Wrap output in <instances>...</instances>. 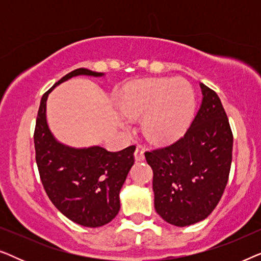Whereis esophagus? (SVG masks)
<instances>
[{
	"label": "esophagus",
	"mask_w": 261,
	"mask_h": 261,
	"mask_svg": "<svg viewBox=\"0 0 261 261\" xmlns=\"http://www.w3.org/2000/svg\"><path fill=\"white\" fill-rule=\"evenodd\" d=\"M134 156H135V160H137V162H142V160L145 159V151L141 146H138V147L135 148Z\"/></svg>",
	"instance_id": "esophagus-1"
}]
</instances>
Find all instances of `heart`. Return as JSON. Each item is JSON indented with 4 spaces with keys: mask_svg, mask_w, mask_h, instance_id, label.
<instances>
[{
    "mask_svg": "<svg viewBox=\"0 0 261 261\" xmlns=\"http://www.w3.org/2000/svg\"><path fill=\"white\" fill-rule=\"evenodd\" d=\"M121 108L129 119L145 115L141 127L148 140L172 141L187 129L194 114V89L181 78L137 81L124 89Z\"/></svg>",
    "mask_w": 261,
    "mask_h": 261,
    "instance_id": "heart-1",
    "label": "heart"
}]
</instances>
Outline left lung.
<instances>
[{"mask_svg":"<svg viewBox=\"0 0 261 261\" xmlns=\"http://www.w3.org/2000/svg\"><path fill=\"white\" fill-rule=\"evenodd\" d=\"M202 105L184 137L145 152L153 170L155 212L177 227L208 217L222 197L231 165L233 133L217 94L201 83Z\"/></svg>","mask_w":261,"mask_h":261,"instance_id":"left-lung-1","label":"left lung"}]
</instances>
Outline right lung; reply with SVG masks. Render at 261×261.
<instances>
[{
  "instance_id": "right-lung-1",
  "label": "right lung",
  "mask_w": 261,
  "mask_h": 261,
  "mask_svg": "<svg viewBox=\"0 0 261 261\" xmlns=\"http://www.w3.org/2000/svg\"><path fill=\"white\" fill-rule=\"evenodd\" d=\"M103 73L71 71L41 97L34 129L35 160L48 198L63 215L84 227L109 223L120 210V190L134 164L135 146L109 152L99 146L72 148L60 144L48 129L46 101L52 89L71 77Z\"/></svg>"
}]
</instances>
